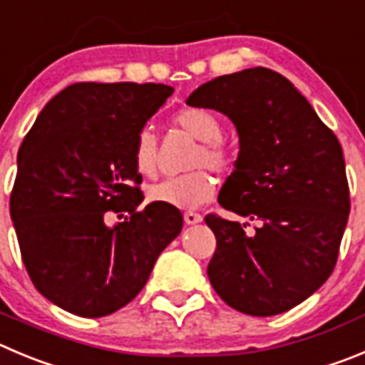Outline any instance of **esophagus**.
<instances>
[{"label":"esophagus","instance_id":"esophagus-1","mask_svg":"<svg viewBox=\"0 0 365 365\" xmlns=\"http://www.w3.org/2000/svg\"><path fill=\"white\" fill-rule=\"evenodd\" d=\"M183 220H185V223L187 225H196V223H202V214H198V212H185L183 214Z\"/></svg>","mask_w":365,"mask_h":365}]
</instances>
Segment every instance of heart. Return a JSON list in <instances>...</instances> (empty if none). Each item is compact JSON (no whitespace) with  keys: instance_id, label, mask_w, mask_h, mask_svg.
Here are the masks:
<instances>
[{"instance_id":"b5f03b06","label":"heart","mask_w":365,"mask_h":365,"mask_svg":"<svg viewBox=\"0 0 365 365\" xmlns=\"http://www.w3.org/2000/svg\"><path fill=\"white\" fill-rule=\"evenodd\" d=\"M176 124L202 140L192 160L194 167L209 165L216 171H227L234 162V155L227 142L221 138L223 125L217 115L202 108H189L176 115ZM133 165L136 173L145 178H153L158 171V145L156 136L149 129L138 133L133 148ZM216 194V180L205 171L187 173V175L167 178L149 189L148 196L151 202L175 209H198L214 198Z\"/></svg>"}]
</instances>
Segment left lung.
I'll return each mask as SVG.
<instances>
[{"mask_svg":"<svg viewBox=\"0 0 365 365\" xmlns=\"http://www.w3.org/2000/svg\"><path fill=\"white\" fill-rule=\"evenodd\" d=\"M227 115L240 135L220 205L259 221L205 216L216 236L207 275L230 308L270 317L301 304L328 281L349 216L342 148L297 88L257 66L221 75L187 98Z\"/></svg>","mask_w":365,"mask_h":365,"instance_id":"8db88e82","label":"left lung"}]
</instances>
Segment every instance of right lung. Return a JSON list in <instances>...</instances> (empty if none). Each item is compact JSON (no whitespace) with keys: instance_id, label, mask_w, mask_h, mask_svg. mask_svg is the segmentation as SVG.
<instances>
[{"instance_id":"right-lung-1","label":"right lung","mask_w":365,"mask_h":365,"mask_svg":"<svg viewBox=\"0 0 365 365\" xmlns=\"http://www.w3.org/2000/svg\"><path fill=\"white\" fill-rule=\"evenodd\" d=\"M173 91L71 84L44 106L19 148L10 217L23 263L37 292L73 315L95 319L131 302L182 232L175 207L136 210L144 194L133 165L136 136ZM111 213L125 220L106 225Z\"/></svg>"}]
</instances>
